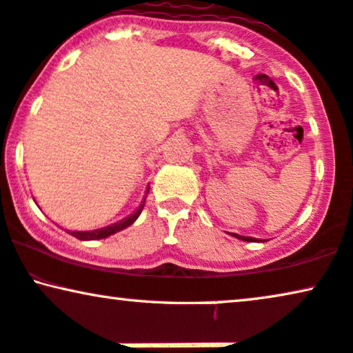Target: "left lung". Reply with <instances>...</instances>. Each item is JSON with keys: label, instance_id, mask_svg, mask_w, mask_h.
<instances>
[{"label": "left lung", "instance_id": "1", "mask_svg": "<svg viewBox=\"0 0 353 353\" xmlns=\"http://www.w3.org/2000/svg\"><path fill=\"white\" fill-rule=\"evenodd\" d=\"M232 235L238 238V240H243V241H263V240H256V238H251V236H240L236 235V233H232Z\"/></svg>", "mask_w": 353, "mask_h": 353}]
</instances>
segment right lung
<instances>
[{"instance_id": "obj_1", "label": "right lung", "mask_w": 353, "mask_h": 353, "mask_svg": "<svg viewBox=\"0 0 353 353\" xmlns=\"http://www.w3.org/2000/svg\"><path fill=\"white\" fill-rule=\"evenodd\" d=\"M148 193H149V190H148ZM144 203H145V198L143 203H141L139 208H137V210H134V214H131L130 217L123 219V221H120V222L113 223V225L99 228V230H92V232H70V233L72 236L79 238V240H100V238H107L110 235H113V233L123 230V228L130 227L131 223H134L136 219L141 216V210H143V208H144Z\"/></svg>"}]
</instances>
